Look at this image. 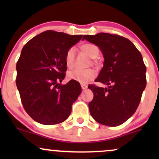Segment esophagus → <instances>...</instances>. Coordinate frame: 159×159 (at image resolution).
Segmentation results:
<instances>
[{
  "mask_svg": "<svg viewBox=\"0 0 159 159\" xmlns=\"http://www.w3.org/2000/svg\"><path fill=\"white\" fill-rule=\"evenodd\" d=\"M81 88L83 89V90H85V89L87 88V85L84 84H81Z\"/></svg>",
  "mask_w": 159,
  "mask_h": 159,
  "instance_id": "obj_1",
  "label": "esophagus"
}]
</instances>
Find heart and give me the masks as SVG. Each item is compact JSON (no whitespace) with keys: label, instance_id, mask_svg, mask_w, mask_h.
I'll list each match as a JSON object with an SVG mask.
<instances>
[{"label":"heart","instance_id":"b5f03b06","mask_svg":"<svg viewBox=\"0 0 159 159\" xmlns=\"http://www.w3.org/2000/svg\"><path fill=\"white\" fill-rule=\"evenodd\" d=\"M81 51L88 54L91 58L97 57L99 51L96 45L90 44V43H85L81 45ZM75 48L74 47H71L67 50L65 55V62L68 68H72L75 63ZM93 63H96V61L93 59ZM96 72L93 69H75L73 70L69 71L68 72V78L69 80L79 82L81 84H85L93 80L96 77Z\"/></svg>","mask_w":159,"mask_h":159}]
</instances>
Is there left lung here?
I'll return each instance as SVG.
<instances>
[{
    "label": "left lung",
    "instance_id": "left-lung-1",
    "mask_svg": "<svg viewBox=\"0 0 159 159\" xmlns=\"http://www.w3.org/2000/svg\"><path fill=\"white\" fill-rule=\"evenodd\" d=\"M99 47L105 61L96 82L108 86L90 84L93 99L89 102L93 118L102 125L117 126L134 114L146 85L143 57L132 42L123 36L99 33L84 35L83 40Z\"/></svg>",
    "mask_w": 159,
    "mask_h": 159
}]
</instances>
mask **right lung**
Here are the masks:
<instances>
[{
	"label": "right lung",
	"instance_id": "add662e5",
	"mask_svg": "<svg viewBox=\"0 0 159 159\" xmlns=\"http://www.w3.org/2000/svg\"><path fill=\"white\" fill-rule=\"evenodd\" d=\"M82 36L49 30L23 47L16 63V86L25 111L37 123L54 125L70 115L81 85L72 80L61 83L66 71V53Z\"/></svg>",
	"mask_w": 159,
	"mask_h": 159
}]
</instances>
